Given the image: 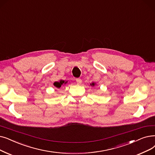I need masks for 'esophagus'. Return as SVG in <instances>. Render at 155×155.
<instances>
[{
	"label": "esophagus",
	"instance_id": "1",
	"mask_svg": "<svg viewBox=\"0 0 155 155\" xmlns=\"http://www.w3.org/2000/svg\"><path fill=\"white\" fill-rule=\"evenodd\" d=\"M76 82H77V84L80 85V84H82V79H81V78H77V79H76Z\"/></svg>",
	"mask_w": 155,
	"mask_h": 155
}]
</instances>
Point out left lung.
I'll return each instance as SVG.
<instances>
[{
	"mask_svg": "<svg viewBox=\"0 0 155 155\" xmlns=\"http://www.w3.org/2000/svg\"><path fill=\"white\" fill-rule=\"evenodd\" d=\"M91 85H93V86H94V83H92Z\"/></svg>",
	"mask_w": 155,
	"mask_h": 155,
	"instance_id": "left-lung-1",
	"label": "left lung"
}]
</instances>
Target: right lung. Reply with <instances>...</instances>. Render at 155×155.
Instances as JSON below:
<instances>
[{"instance_id": "right-lung-1", "label": "right lung", "mask_w": 155, "mask_h": 155, "mask_svg": "<svg viewBox=\"0 0 155 155\" xmlns=\"http://www.w3.org/2000/svg\"><path fill=\"white\" fill-rule=\"evenodd\" d=\"M66 82H65L64 80H61V81H60V82H54V86L56 87H57V88H60V87H61V85H63L64 83L66 84Z\"/></svg>"}]
</instances>
